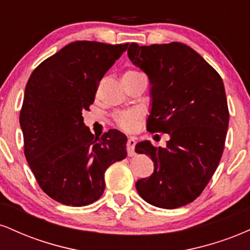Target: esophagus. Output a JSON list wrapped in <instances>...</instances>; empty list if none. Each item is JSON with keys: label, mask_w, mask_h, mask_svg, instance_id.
Here are the masks:
<instances>
[{"label": "esophagus", "mask_w": 250, "mask_h": 250, "mask_svg": "<svg viewBox=\"0 0 250 250\" xmlns=\"http://www.w3.org/2000/svg\"><path fill=\"white\" fill-rule=\"evenodd\" d=\"M135 145H136V140H135L134 137H129L128 141H127V151H128L129 156H134Z\"/></svg>", "instance_id": "esophagus-1"}]
</instances>
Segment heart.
I'll return each mask as SVG.
<instances>
[{
    "instance_id": "heart-1",
    "label": "heart",
    "mask_w": 250,
    "mask_h": 250,
    "mask_svg": "<svg viewBox=\"0 0 250 250\" xmlns=\"http://www.w3.org/2000/svg\"><path fill=\"white\" fill-rule=\"evenodd\" d=\"M136 74L141 73H139L136 70H127L123 74V76H131L136 75ZM140 120H141V113L137 110L120 111V113L114 115V122H115V125L125 131H131L134 129H136Z\"/></svg>"
}]
</instances>
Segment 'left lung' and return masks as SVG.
I'll use <instances>...</instances> for the list:
<instances>
[{
	"label": "left lung",
	"instance_id": "8db88e82",
	"mask_svg": "<svg viewBox=\"0 0 250 250\" xmlns=\"http://www.w3.org/2000/svg\"><path fill=\"white\" fill-rule=\"evenodd\" d=\"M128 56L150 81V133L170 136L166 148L139 142L154 173L136 182L143 200L174 209L193 202L208 185L225 148L229 111L222 79L194 49L180 42L131 43Z\"/></svg>",
	"mask_w": 250,
	"mask_h": 250
}]
</instances>
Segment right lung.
<instances>
[{"instance_id": "obj_1", "label": "right lung", "mask_w": 250, "mask_h": 250, "mask_svg": "<svg viewBox=\"0 0 250 250\" xmlns=\"http://www.w3.org/2000/svg\"><path fill=\"white\" fill-rule=\"evenodd\" d=\"M128 44L71 42L37 65L25 85L20 111L25 159L42 190L62 205L99 200L104 171L127 156V136L110 129L95 137L82 111L89 110L100 81Z\"/></svg>"}]
</instances>
